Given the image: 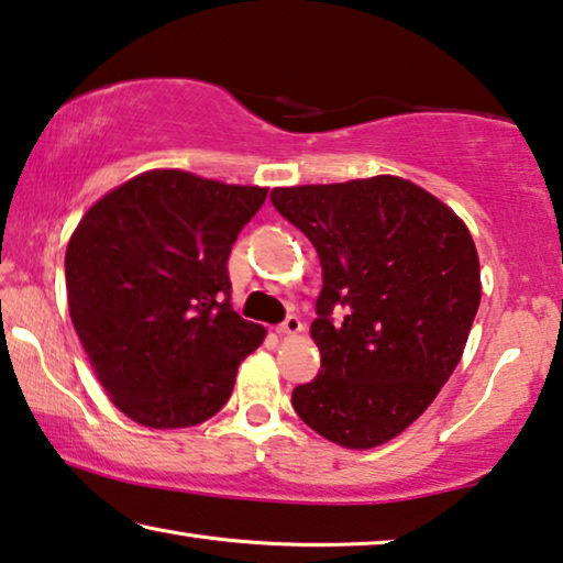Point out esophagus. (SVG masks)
<instances>
[{
	"instance_id": "1",
	"label": "esophagus",
	"mask_w": 563,
	"mask_h": 563,
	"mask_svg": "<svg viewBox=\"0 0 563 563\" xmlns=\"http://www.w3.org/2000/svg\"><path fill=\"white\" fill-rule=\"evenodd\" d=\"M301 330H305V324H301L299 317H287V320H284L279 328H276L279 335H299Z\"/></svg>"
}]
</instances>
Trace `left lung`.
Returning a JSON list of instances; mask_svg holds the SVG:
<instances>
[{
  "label": "left lung",
  "instance_id": "1",
  "mask_svg": "<svg viewBox=\"0 0 563 563\" xmlns=\"http://www.w3.org/2000/svg\"><path fill=\"white\" fill-rule=\"evenodd\" d=\"M272 202L322 264L309 328L322 371L291 406L345 450L386 444L457 368L483 295L475 241L450 206L396 175L274 187ZM338 303L346 317L332 323Z\"/></svg>",
  "mask_w": 563,
  "mask_h": 563
}]
</instances>
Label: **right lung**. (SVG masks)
I'll list each match as a JSON object with an SVG mask.
<instances>
[{"instance_id": "obj_1", "label": "right lung", "mask_w": 563, "mask_h": 563, "mask_svg": "<svg viewBox=\"0 0 563 563\" xmlns=\"http://www.w3.org/2000/svg\"><path fill=\"white\" fill-rule=\"evenodd\" d=\"M268 187L150 169L96 200L65 251L73 328L111 404L150 429L208 421L266 330L231 307L228 256Z\"/></svg>"}]
</instances>
